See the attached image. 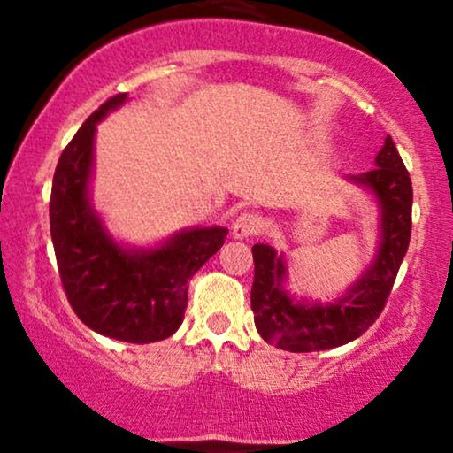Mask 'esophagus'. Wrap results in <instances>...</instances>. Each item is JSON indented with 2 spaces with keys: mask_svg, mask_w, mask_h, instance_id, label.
Here are the masks:
<instances>
[{
  "mask_svg": "<svg viewBox=\"0 0 453 453\" xmlns=\"http://www.w3.org/2000/svg\"><path fill=\"white\" fill-rule=\"evenodd\" d=\"M259 226L262 222L256 214L251 212H243L241 216H237V220L233 222V237L234 239H250L253 234L259 233Z\"/></svg>",
  "mask_w": 453,
  "mask_h": 453,
  "instance_id": "esophagus-1",
  "label": "esophagus"
}]
</instances>
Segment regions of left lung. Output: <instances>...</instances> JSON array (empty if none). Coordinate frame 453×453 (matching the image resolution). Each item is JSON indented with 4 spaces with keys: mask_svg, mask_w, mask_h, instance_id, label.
Masks as SVG:
<instances>
[{
    "mask_svg": "<svg viewBox=\"0 0 453 453\" xmlns=\"http://www.w3.org/2000/svg\"><path fill=\"white\" fill-rule=\"evenodd\" d=\"M346 179L373 196L380 208V243L373 262L344 290V295L330 303L290 295L284 253L264 243L253 245V319L259 336L276 349L315 352L349 344L367 332L386 307L411 243V175L395 150L394 140L388 135L375 157V169Z\"/></svg>",
    "mask_w": 453,
    "mask_h": 453,
    "instance_id": "1",
    "label": "left lung"
}]
</instances>
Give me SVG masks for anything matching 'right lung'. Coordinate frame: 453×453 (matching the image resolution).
<instances>
[{
	"instance_id": "obj_1",
	"label": "right lung",
	"mask_w": 453,
	"mask_h": 453,
	"mask_svg": "<svg viewBox=\"0 0 453 453\" xmlns=\"http://www.w3.org/2000/svg\"><path fill=\"white\" fill-rule=\"evenodd\" d=\"M127 95L101 104L61 152L49 220L61 284L82 324L132 344L158 342L181 326L189 278L220 250L228 228H185L154 247L117 241L90 200L96 123Z\"/></svg>"
}]
</instances>
